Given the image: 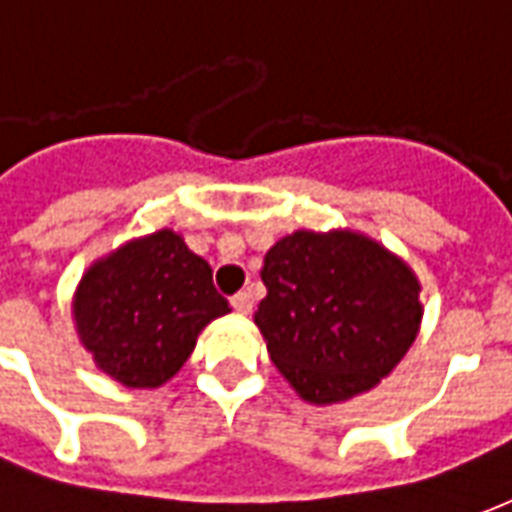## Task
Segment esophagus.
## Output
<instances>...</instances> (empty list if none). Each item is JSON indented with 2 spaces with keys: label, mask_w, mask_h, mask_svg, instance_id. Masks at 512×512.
Segmentation results:
<instances>
[{
  "label": "esophagus",
  "mask_w": 512,
  "mask_h": 512,
  "mask_svg": "<svg viewBox=\"0 0 512 512\" xmlns=\"http://www.w3.org/2000/svg\"><path fill=\"white\" fill-rule=\"evenodd\" d=\"M230 304H233V310L238 312V315H249V312H252V296H249L246 290L235 293L233 299H230Z\"/></svg>",
  "instance_id": "esophagus-1"
}]
</instances>
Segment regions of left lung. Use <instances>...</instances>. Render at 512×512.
<instances>
[{
  "label": "left lung",
  "mask_w": 512,
  "mask_h": 512,
  "mask_svg": "<svg viewBox=\"0 0 512 512\" xmlns=\"http://www.w3.org/2000/svg\"><path fill=\"white\" fill-rule=\"evenodd\" d=\"M255 323L271 362L310 403L367 392L403 359L422 321L411 268L365 235L299 233L263 260Z\"/></svg>",
  "instance_id": "left-lung-1"
}]
</instances>
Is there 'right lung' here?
Here are the masks:
<instances>
[{
    "label": "right lung",
    "mask_w": 512,
    "mask_h": 512,
    "mask_svg": "<svg viewBox=\"0 0 512 512\" xmlns=\"http://www.w3.org/2000/svg\"><path fill=\"white\" fill-rule=\"evenodd\" d=\"M230 304L213 288L211 266L172 230L131 241L84 274L73 318L104 373L153 389L178 373L197 334Z\"/></svg>",
    "instance_id": "right-lung-1"
}]
</instances>
